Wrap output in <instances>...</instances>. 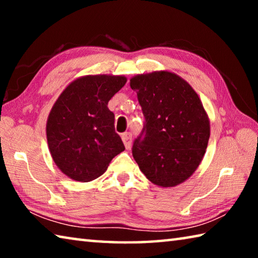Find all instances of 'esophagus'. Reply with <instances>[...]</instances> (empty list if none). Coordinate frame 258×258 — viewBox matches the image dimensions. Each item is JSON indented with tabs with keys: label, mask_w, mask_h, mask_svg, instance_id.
<instances>
[{
	"label": "esophagus",
	"mask_w": 258,
	"mask_h": 258,
	"mask_svg": "<svg viewBox=\"0 0 258 258\" xmlns=\"http://www.w3.org/2000/svg\"><path fill=\"white\" fill-rule=\"evenodd\" d=\"M121 140H123L125 148L128 150L130 148H131V145H132V134H131V133H124L123 135H121Z\"/></svg>",
	"instance_id": "esophagus-1"
}]
</instances>
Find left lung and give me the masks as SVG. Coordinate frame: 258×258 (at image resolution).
<instances>
[{
    "label": "left lung",
    "instance_id": "1",
    "mask_svg": "<svg viewBox=\"0 0 258 258\" xmlns=\"http://www.w3.org/2000/svg\"><path fill=\"white\" fill-rule=\"evenodd\" d=\"M146 118L133 145V157L154 184L175 186L202 163L211 125L203 102L185 80L167 71L130 80Z\"/></svg>",
    "mask_w": 258,
    "mask_h": 258
}]
</instances>
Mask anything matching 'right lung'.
Here are the masks:
<instances>
[{
	"instance_id": "obj_1",
	"label": "right lung",
	"mask_w": 258,
	"mask_h": 258,
	"mask_svg": "<svg viewBox=\"0 0 258 258\" xmlns=\"http://www.w3.org/2000/svg\"><path fill=\"white\" fill-rule=\"evenodd\" d=\"M126 81L123 75L104 74L78 77L52 107L46 121L47 146L54 164L72 180L99 177L113 157L125 150L108 102Z\"/></svg>"
}]
</instances>
